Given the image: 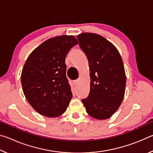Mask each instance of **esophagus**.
Returning a JSON list of instances; mask_svg holds the SVG:
<instances>
[{"mask_svg":"<svg viewBox=\"0 0 153 153\" xmlns=\"http://www.w3.org/2000/svg\"><path fill=\"white\" fill-rule=\"evenodd\" d=\"M79 79H76V81L74 82V84H75V85L78 84H79Z\"/></svg>","mask_w":153,"mask_h":153,"instance_id":"34e87169","label":"esophagus"}]
</instances>
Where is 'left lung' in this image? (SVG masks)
Masks as SVG:
<instances>
[{
    "mask_svg": "<svg viewBox=\"0 0 153 153\" xmlns=\"http://www.w3.org/2000/svg\"><path fill=\"white\" fill-rule=\"evenodd\" d=\"M77 38L90 71V93L82 102L89 115L106 120L117 111L125 94L126 76L122 59L115 46L101 36L82 33Z\"/></svg>",
    "mask_w": 153,
    "mask_h": 153,
    "instance_id": "left-lung-1",
    "label": "left lung"
}]
</instances>
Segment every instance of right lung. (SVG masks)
<instances>
[{"instance_id":"add662e5","label":"right lung","mask_w":153,"mask_h":153,"mask_svg":"<svg viewBox=\"0 0 153 153\" xmlns=\"http://www.w3.org/2000/svg\"><path fill=\"white\" fill-rule=\"evenodd\" d=\"M77 44L74 36L50 38L25 61L21 76L23 90L28 102L41 115L58 117L68 107L72 93L65 62L69 50Z\"/></svg>"}]
</instances>
